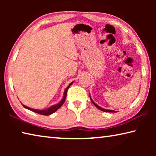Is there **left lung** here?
Segmentation results:
<instances>
[{"instance_id":"left-lung-1","label":"left lung","mask_w":156,"mask_h":156,"mask_svg":"<svg viewBox=\"0 0 156 156\" xmlns=\"http://www.w3.org/2000/svg\"><path fill=\"white\" fill-rule=\"evenodd\" d=\"M89 97H90V99H91V101L92 102V103H93V104L95 105V106H96V107L98 109L101 110V111H102V112H114V113H115V112H116L115 111H113V110H109V109H103V108H102V107H99L98 105H96V104L95 103V102L93 101V100H92V99H91V96H89Z\"/></svg>"}]
</instances>
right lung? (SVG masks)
<instances>
[{
    "mask_svg": "<svg viewBox=\"0 0 156 156\" xmlns=\"http://www.w3.org/2000/svg\"><path fill=\"white\" fill-rule=\"evenodd\" d=\"M73 82H72L69 84L68 87L67 88L65 89V92H64V96H63V98L61 100V101H60L59 103H58L56 105H54V106H51L49 108H48V109H43V110H38V109H31V108L30 107H28L27 106H25V105H23V106L25 108H26V109H27L31 111V112H34L35 113H39V114H41V115H51L52 114V113H54V112H56V111L59 109V108L62 106V105H63V103H64L65 101V99H66V96H67V90L69 88V87L72 85V84H73Z\"/></svg>",
    "mask_w": 156,
    "mask_h": 156,
    "instance_id": "obj_1",
    "label": "right lung"
}]
</instances>
